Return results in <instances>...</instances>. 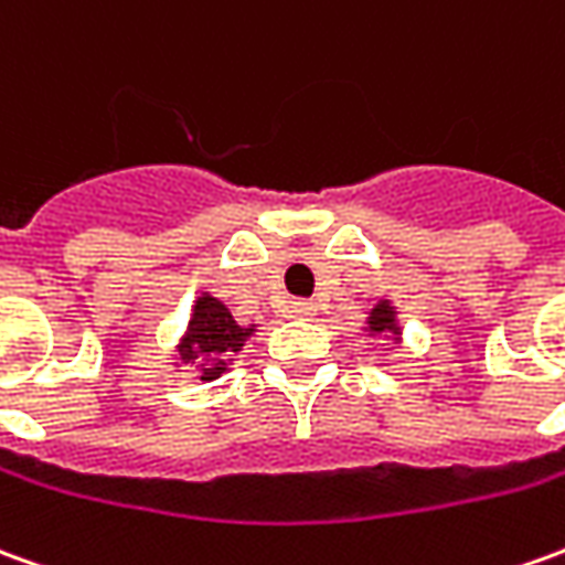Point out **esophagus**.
Listing matches in <instances>:
<instances>
[{
  "instance_id": "esophagus-1",
  "label": "esophagus",
  "mask_w": 565,
  "mask_h": 565,
  "mask_svg": "<svg viewBox=\"0 0 565 565\" xmlns=\"http://www.w3.org/2000/svg\"><path fill=\"white\" fill-rule=\"evenodd\" d=\"M311 311H315V302H309V299H294L290 302V315H296V318H309Z\"/></svg>"
}]
</instances>
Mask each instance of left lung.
<instances>
[{
  "mask_svg": "<svg viewBox=\"0 0 565 565\" xmlns=\"http://www.w3.org/2000/svg\"><path fill=\"white\" fill-rule=\"evenodd\" d=\"M366 327H370V333H392V337L401 333V327H397V311H394V306L388 299H382L376 309L370 311Z\"/></svg>",
  "mask_w": 565,
  "mask_h": 565,
  "instance_id": "1",
  "label": "left lung"
}]
</instances>
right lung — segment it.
Here are the masks:
<instances>
[{"instance_id":"obj_1","label":"right lung","mask_w":565,"mask_h":565,"mask_svg":"<svg viewBox=\"0 0 565 565\" xmlns=\"http://www.w3.org/2000/svg\"><path fill=\"white\" fill-rule=\"evenodd\" d=\"M250 333H254V323L242 327L220 299L201 294L195 299L192 318H189L186 337L180 339L177 351H180L183 364L201 366V382H211L226 373L228 354L242 351Z\"/></svg>"}]
</instances>
